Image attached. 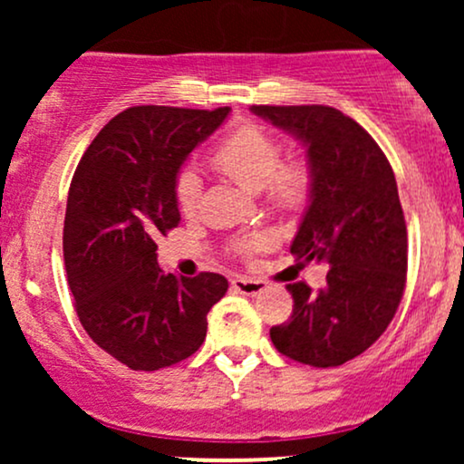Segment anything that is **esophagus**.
<instances>
[{
	"mask_svg": "<svg viewBox=\"0 0 464 464\" xmlns=\"http://www.w3.org/2000/svg\"><path fill=\"white\" fill-rule=\"evenodd\" d=\"M231 284L239 292V295H246V296H257V295H262V292L266 290L264 281L250 279V276H236V279H233Z\"/></svg>",
	"mask_w": 464,
	"mask_h": 464,
	"instance_id": "34e87169",
	"label": "esophagus"
}]
</instances>
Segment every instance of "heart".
<instances>
[{"label":"heart","instance_id":"b5f03b06","mask_svg":"<svg viewBox=\"0 0 464 464\" xmlns=\"http://www.w3.org/2000/svg\"><path fill=\"white\" fill-rule=\"evenodd\" d=\"M284 146L279 137L255 121L237 124L211 150L209 165L246 191H266L279 209H296L312 189V172L305 161H281ZM174 200L180 214L191 216L200 202V179L194 169H180L174 179ZM262 242L253 236L239 242V250H250Z\"/></svg>","mask_w":464,"mask_h":464}]
</instances>
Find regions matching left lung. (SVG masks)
Returning a JSON list of instances; mask_svg holds the SVG:
<instances>
[{"label":"left lung","mask_w":464,"mask_h":464,"mask_svg":"<svg viewBox=\"0 0 464 464\" xmlns=\"http://www.w3.org/2000/svg\"><path fill=\"white\" fill-rule=\"evenodd\" d=\"M307 148L310 205L290 253L327 264V285L290 284V321L270 329L279 353L327 369L358 358L401 303L408 233L386 154L355 120L323 104L250 106Z\"/></svg>","instance_id":"8db88e82"}]
</instances>
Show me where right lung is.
Segmentation results:
<instances>
[{"instance_id": "add662e5", "label": "right lung", "mask_w": 464, "mask_h": 464, "mask_svg": "<svg viewBox=\"0 0 464 464\" xmlns=\"http://www.w3.org/2000/svg\"><path fill=\"white\" fill-rule=\"evenodd\" d=\"M228 111L132 106L98 132L73 172L63 228L73 307L89 338L132 371L196 353L228 287L218 273L177 276L157 264V237L180 222V165Z\"/></svg>"}]
</instances>
